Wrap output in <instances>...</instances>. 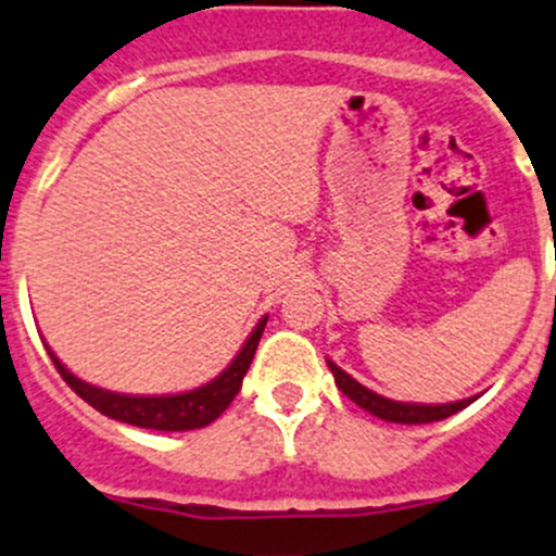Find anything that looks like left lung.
<instances>
[{
    "instance_id": "1",
    "label": "left lung",
    "mask_w": 556,
    "mask_h": 556,
    "mask_svg": "<svg viewBox=\"0 0 556 556\" xmlns=\"http://www.w3.org/2000/svg\"><path fill=\"white\" fill-rule=\"evenodd\" d=\"M328 369H331L333 380H337V388L344 393V396L353 399L358 407H364L366 413L377 415L382 421L391 424H432V421H443L448 415L459 413L465 409L467 404L476 402V396L462 399V402H451V404H407V402H393V399L380 396V393L369 391V388L361 386L358 380L348 375V371L339 369L333 361H328Z\"/></svg>"
}]
</instances>
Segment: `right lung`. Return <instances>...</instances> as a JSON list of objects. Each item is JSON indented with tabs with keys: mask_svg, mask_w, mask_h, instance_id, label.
Masks as SVG:
<instances>
[{
	"mask_svg": "<svg viewBox=\"0 0 556 556\" xmlns=\"http://www.w3.org/2000/svg\"><path fill=\"white\" fill-rule=\"evenodd\" d=\"M268 317H263L255 326V331L250 333V339L244 342V348L239 350L233 361H230L228 369L219 377H214L206 386L195 388V391L187 393H168V396H129V393H113L105 388H97L84 382L80 377H75L56 355L48 350L53 366H56L59 375L64 377L70 388L78 393L84 402H89L91 407L100 409L102 415L113 418V421L132 424V427L141 429H157V432H190V429L208 427L212 421H217L219 415L228 409V404L233 402L236 393L241 391V380H244L247 369H250L252 358H255L257 342L263 337V328H266Z\"/></svg>",
	"mask_w": 556,
	"mask_h": 556,
	"instance_id": "right-lung-1",
	"label": "right lung"
}]
</instances>
